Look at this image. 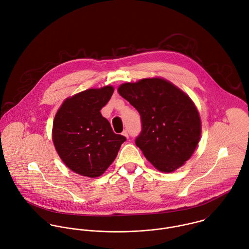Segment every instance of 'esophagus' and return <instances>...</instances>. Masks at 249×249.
<instances>
[{"instance_id":"34e87169","label":"esophagus","mask_w":249,"mask_h":249,"mask_svg":"<svg viewBox=\"0 0 249 249\" xmlns=\"http://www.w3.org/2000/svg\"><path fill=\"white\" fill-rule=\"evenodd\" d=\"M122 135H124V136L126 137V138H128V131H127L126 129H124V130L122 132Z\"/></svg>"}]
</instances>
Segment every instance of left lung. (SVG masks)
I'll return each instance as SVG.
<instances>
[{
    "instance_id": "left-lung-1",
    "label": "left lung",
    "mask_w": 249,
    "mask_h": 249,
    "mask_svg": "<svg viewBox=\"0 0 249 249\" xmlns=\"http://www.w3.org/2000/svg\"><path fill=\"white\" fill-rule=\"evenodd\" d=\"M118 92L141 116L142 131L135 143L145 158L163 173L183 166L201 134L199 113L189 96L159 77L124 83Z\"/></svg>"
}]
</instances>
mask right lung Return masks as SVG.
I'll return each instance as SVG.
<instances>
[{
    "mask_svg": "<svg viewBox=\"0 0 249 249\" xmlns=\"http://www.w3.org/2000/svg\"><path fill=\"white\" fill-rule=\"evenodd\" d=\"M113 92L112 86L80 92L66 99L55 114L53 144L64 164L77 175L102 176L126 140L113 132L101 113Z\"/></svg>",
    "mask_w": 249,
    "mask_h": 249,
    "instance_id": "1",
    "label": "right lung"
}]
</instances>
